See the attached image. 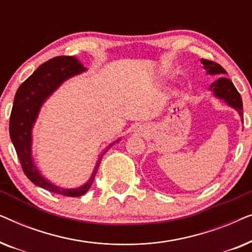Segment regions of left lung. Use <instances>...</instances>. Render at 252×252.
Listing matches in <instances>:
<instances>
[{
  "instance_id": "8db88e82",
  "label": "left lung",
  "mask_w": 252,
  "mask_h": 252,
  "mask_svg": "<svg viewBox=\"0 0 252 252\" xmlns=\"http://www.w3.org/2000/svg\"><path fill=\"white\" fill-rule=\"evenodd\" d=\"M201 62L203 64V68L210 75H220L226 73V71L219 64L215 63V62L208 60H201ZM209 89L213 93V95L217 98L221 99L227 105H229L230 108L235 109L239 112L241 120L243 119L242 98H241L239 92L236 91L235 86L233 85V82L229 79L218 78L215 82H212Z\"/></svg>"
}]
</instances>
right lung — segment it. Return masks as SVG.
<instances>
[{"instance_id":"1","label":"right lung","mask_w":252,"mask_h":252,"mask_svg":"<svg viewBox=\"0 0 252 252\" xmlns=\"http://www.w3.org/2000/svg\"><path fill=\"white\" fill-rule=\"evenodd\" d=\"M87 68L79 63V61L73 56H60L49 60L46 63L40 65L34 71V73L26 79L20 85L13 99V106L11 116H10L9 133L15 147L17 156L22 164L24 173L33 182L34 185L49 190L55 194H60L68 197H79L88 191L94 181L96 172L98 170L99 163L104 154L113 146V143L106 148L99 155L97 163L91 179L85 185L78 188H62L47 180L37 170L32 156V130L35 124L37 116L43 103L49 98V96L58 87L74 75L85 72ZM117 140L116 142H119Z\"/></svg>"}]
</instances>
